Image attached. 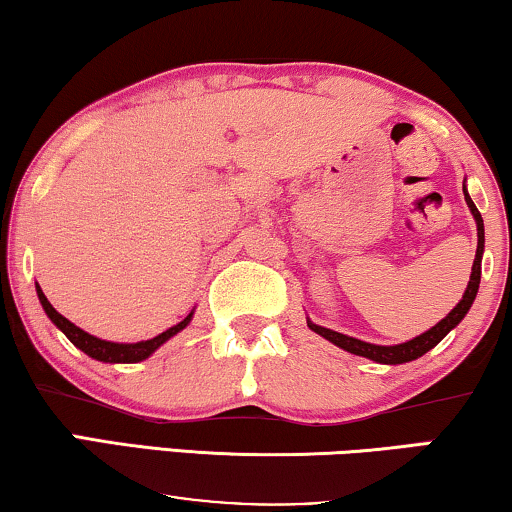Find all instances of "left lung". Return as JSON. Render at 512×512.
Instances as JSON below:
<instances>
[{
  "label": "left lung",
  "mask_w": 512,
  "mask_h": 512,
  "mask_svg": "<svg viewBox=\"0 0 512 512\" xmlns=\"http://www.w3.org/2000/svg\"><path fill=\"white\" fill-rule=\"evenodd\" d=\"M464 199H466V204H469L473 218H475V227H478V250H475L471 280H469V285H466V292H464L462 301H459V304L452 308V311L445 315V318L438 322V325H434L429 331H424V334L410 338V341L399 343V345L366 343V341H359V338L338 334V331H334V329L315 325V322H311V320H308V327H311L315 334H320L322 338H327L329 343L338 345V348L348 350V352H352V355L373 359V362H378V364L413 362V359L422 357L424 352H429L431 348H434V345L441 343L443 338L448 336V331L455 329L459 322L464 320V315L469 313V308H471L475 294H478V287H480V264H482V250H485V225H482L480 211H478V208H475L473 199L469 197V192H466V185H464Z\"/></svg>",
  "instance_id": "left-lung-1"
}]
</instances>
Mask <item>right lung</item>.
Returning a JSON list of instances; mask_svg holds the SVG:
<instances>
[{"label":"right lung","instance_id":"1","mask_svg":"<svg viewBox=\"0 0 512 512\" xmlns=\"http://www.w3.org/2000/svg\"><path fill=\"white\" fill-rule=\"evenodd\" d=\"M37 294H39V301L43 306V311L50 320H53V325L62 331L64 336L69 338L71 343L76 345L78 350H83L85 355L97 359V362H109V364H134V362H143V359H148L153 352L160 348L162 343H167L171 336H176L178 331H183L187 325H190L194 311L187 315L185 320L178 322V325L169 327L167 331H162L160 336L150 338V341H139V343H113V341H102V338L88 334V331H83L81 327H76L74 322H69L64 315H60L55 311L53 306H50V301L46 299V294L41 292V287L37 283Z\"/></svg>","mask_w":512,"mask_h":512}]
</instances>
